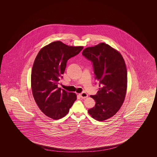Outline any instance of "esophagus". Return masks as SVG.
Masks as SVG:
<instances>
[{"label": "esophagus", "mask_w": 157, "mask_h": 157, "mask_svg": "<svg viewBox=\"0 0 157 157\" xmlns=\"http://www.w3.org/2000/svg\"><path fill=\"white\" fill-rule=\"evenodd\" d=\"M79 96H80V97L83 98V99L88 97V94H87L86 92H83L82 93H81V94H79Z\"/></svg>", "instance_id": "1"}]
</instances>
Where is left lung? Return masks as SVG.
<instances>
[{
	"mask_svg": "<svg viewBox=\"0 0 157 157\" xmlns=\"http://www.w3.org/2000/svg\"><path fill=\"white\" fill-rule=\"evenodd\" d=\"M82 55L92 63L95 79L99 83L96 102L88 109L91 117L102 121L113 117L123 104L127 88L126 65L121 54L109 45L101 43L85 48Z\"/></svg>",
	"mask_w": 157,
	"mask_h": 157,
	"instance_id": "obj_1",
	"label": "left lung"
}]
</instances>
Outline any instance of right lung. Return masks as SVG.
Masks as SVG:
<instances>
[{
    "label": "right lung",
    "mask_w": 157,
    "mask_h": 157,
    "mask_svg": "<svg viewBox=\"0 0 157 157\" xmlns=\"http://www.w3.org/2000/svg\"><path fill=\"white\" fill-rule=\"evenodd\" d=\"M83 46H69L53 42L38 53L31 73L33 96L39 109L48 117H64L76 99L75 93L58 88L68 59L78 55Z\"/></svg>",
    "instance_id": "right-lung-1"
}]
</instances>
